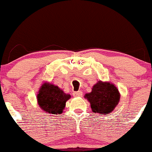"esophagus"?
Segmentation results:
<instances>
[{
    "label": "esophagus",
    "instance_id": "1",
    "mask_svg": "<svg viewBox=\"0 0 152 152\" xmlns=\"http://www.w3.org/2000/svg\"><path fill=\"white\" fill-rule=\"evenodd\" d=\"M83 93L81 91H75V92L73 93V96H82Z\"/></svg>",
    "mask_w": 152,
    "mask_h": 152
}]
</instances>
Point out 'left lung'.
<instances>
[{"instance_id": "8db88e82", "label": "left lung", "mask_w": 152, "mask_h": 152, "mask_svg": "<svg viewBox=\"0 0 152 152\" xmlns=\"http://www.w3.org/2000/svg\"><path fill=\"white\" fill-rule=\"evenodd\" d=\"M94 113L108 114L119 103L120 95L117 88L109 82L98 81L92 91L85 95Z\"/></svg>"}]
</instances>
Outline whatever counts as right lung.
I'll list each match as a JSON object with an SVG mask.
<instances>
[{
    "mask_svg": "<svg viewBox=\"0 0 152 152\" xmlns=\"http://www.w3.org/2000/svg\"><path fill=\"white\" fill-rule=\"evenodd\" d=\"M70 97L69 94H64L58 87L47 83L42 85L37 95L39 107L51 114H61Z\"/></svg>",
    "mask_w": 152,
    "mask_h": 152,
    "instance_id": "add662e5",
    "label": "right lung"
}]
</instances>
